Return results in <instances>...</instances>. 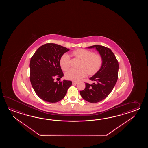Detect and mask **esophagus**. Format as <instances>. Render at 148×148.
<instances>
[{"label":"esophagus","mask_w":148,"mask_h":148,"mask_svg":"<svg viewBox=\"0 0 148 148\" xmlns=\"http://www.w3.org/2000/svg\"><path fill=\"white\" fill-rule=\"evenodd\" d=\"M77 83H78L77 82H74V81H73V85H75V84H77Z\"/></svg>","instance_id":"34e87169"}]
</instances>
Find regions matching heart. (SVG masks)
I'll return each mask as SVG.
<instances>
[{
	"label": "heart",
	"mask_w": 148,
	"mask_h": 148,
	"mask_svg": "<svg viewBox=\"0 0 148 148\" xmlns=\"http://www.w3.org/2000/svg\"><path fill=\"white\" fill-rule=\"evenodd\" d=\"M73 55L82 60L80 69H71L66 74L69 80L78 81L87 75H94L100 70L103 64V58L100 54H95L93 51L86 49H78L73 52ZM60 65L61 69L66 71L70 67L71 60L70 56L65 53L61 57Z\"/></svg>",
	"instance_id": "1"
}]
</instances>
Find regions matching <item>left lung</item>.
Listing matches in <instances>:
<instances>
[{
    "mask_svg": "<svg viewBox=\"0 0 148 148\" xmlns=\"http://www.w3.org/2000/svg\"><path fill=\"white\" fill-rule=\"evenodd\" d=\"M88 48H96L102 58L103 64L100 70L89 79L95 83H86L84 90L80 91L85 101L96 103L104 100L112 91L118 79L119 62L114 54L108 47L95 45Z\"/></svg>",
    "mask_w": 148,
    "mask_h": 148,
    "instance_id": "8db88e82",
    "label": "left lung"
}]
</instances>
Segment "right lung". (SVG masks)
I'll return each mask as SVG.
<instances>
[{
	"label": "right lung",
	"mask_w": 148,
	"mask_h": 148,
	"mask_svg": "<svg viewBox=\"0 0 148 148\" xmlns=\"http://www.w3.org/2000/svg\"><path fill=\"white\" fill-rule=\"evenodd\" d=\"M69 49L54 43H47L39 47L30 61V81L35 93L41 99L57 103L66 96L72 82L61 78L63 73L60 65L61 57Z\"/></svg>",
	"instance_id": "add662e5"
}]
</instances>
